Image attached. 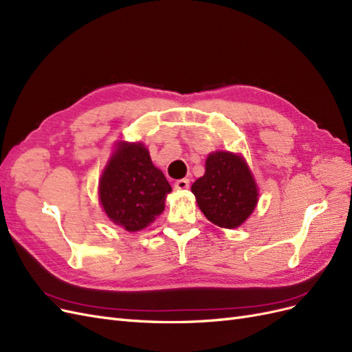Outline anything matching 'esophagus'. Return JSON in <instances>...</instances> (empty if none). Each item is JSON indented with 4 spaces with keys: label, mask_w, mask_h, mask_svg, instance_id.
Returning <instances> with one entry per match:
<instances>
[{
    "label": "esophagus",
    "mask_w": 352,
    "mask_h": 352,
    "mask_svg": "<svg viewBox=\"0 0 352 352\" xmlns=\"http://www.w3.org/2000/svg\"><path fill=\"white\" fill-rule=\"evenodd\" d=\"M174 187H175L177 190H186V188H188V187H190V179H187V178L177 179L175 184H174Z\"/></svg>",
    "instance_id": "obj_1"
}]
</instances>
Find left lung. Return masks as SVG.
I'll use <instances>...</instances> for the list:
<instances>
[{"instance_id": "8db88e82", "label": "left lung", "mask_w": 352, "mask_h": 352, "mask_svg": "<svg viewBox=\"0 0 352 352\" xmlns=\"http://www.w3.org/2000/svg\"><path fill=\"white\" fill-rule=\"evenodd\" d=\"M204 215L218 227L234 228L252 214L258 190L245 160L230 152H215L206 159L205 175L192 186Z\"/></svg>"}]
</instances>
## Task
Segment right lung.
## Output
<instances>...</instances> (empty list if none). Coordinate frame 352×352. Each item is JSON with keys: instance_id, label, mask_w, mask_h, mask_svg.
Wrapping results in <instances>:
<instances>
[{"instance_id": "right-lung-1", "label": "right lung", "mask_w": 352, "mask_h": 352, "mask_svg": "<svg viewBox=\"0 0 352 352\" xmlns=\"http://www.w3.org/2000/svg\"><path fill=\"white\" fill-rule=\"evenodd\" d=\"M164 173L143 144L119 143L100 179V200L107 217L128 232L143 230L165 209L170 192Z\"/></svg>"}]
</instances>
